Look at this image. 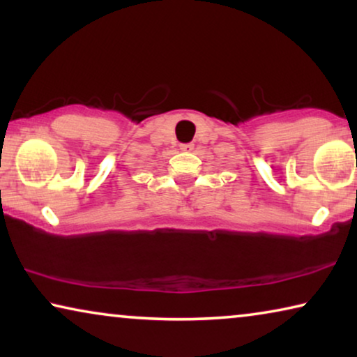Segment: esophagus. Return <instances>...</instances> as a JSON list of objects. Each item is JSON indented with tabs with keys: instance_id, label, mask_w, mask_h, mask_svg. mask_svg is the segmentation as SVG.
I'll return each mask as SVG.
<instances>
[{
	"instance_id": "34e87169",
	"label": "esophagus",
	"mask_w": 357,
	"mask_h": 357,
	"mask_svg": "<svg viewBox=\"0 0 357 357\" xmlns=\"http://www.w3.org/2000/svg\"><path fill=\"white\" fill-rule=\"evenodd\" d=\"M179 149L183 150V152H190V150L194 149V144H190V142H188V144H181Z\"/></svg>"
}]
</instances>
